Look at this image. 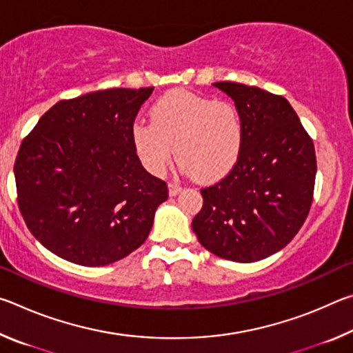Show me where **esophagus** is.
<instances>
[{"instance_id": "obj_1", "label": "esophagus", "mask_w": 353, "mask_h": 353, "mask_svg": "<svg viewBox=\"0 0 353 353\" xmlns=\"http://www.w3.org/2000/svg\"><path fill=\"white\" fill-rule=\"evenodd\" d=\"M168 190H170V194L171 196H176V194H179L182 191V187L179 183H176V182H170L168 183Z\"/></svg>"}]
</instances>
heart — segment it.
Returning a JSON list of instances; mask_svg holds the SVG:
<instances>
[{"label":"heart","mask_w":353,"mask_h":353,"mask_svg":"<svg viewBox=\"0 0 353 353\" xmlns=\"http://www.w3.org/2000/svg\"><path fill=\"white\" fill-rule=\"evenodd\" d=\"M141 165L165 174L174 151L179 168L201 182L229 174L240 159L244 123L234 104L177 90L154 104L151 121L137 119L130 129Z\"/></svg>","instance_id":"heart-1"}]
</instances>
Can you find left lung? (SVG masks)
<instances>
[{
    "instance_id": "8db88e82",
    "label": "left lung",
    "mask_w": 353,
    "mask_h": 353,
    "mask_svg": "<svg viewBox=\"0 0 353 353\" xmlns=\"http://www.w3.org/2000/svg\"><path fill=\"white\" fill-rule=\"evenodd\" d=\"M244 123L236 165L201 190L204 205L191 227L221 259L252 263L279 252L305 223L313 201L316 154L283 97L238 82H214Z\"/></svg>"
}]
</instances>
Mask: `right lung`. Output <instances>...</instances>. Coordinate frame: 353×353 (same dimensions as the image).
<instances>
[{"instance_id":"obj_1","label":"right lung","mask_w":353,"mask_h":353,"mask_svg":"<svg viewBox=\"0 0 353 353\" xmlns=\"http://www.w3.org/2000/svg\"><path fill=\"white\" fill-rule=\"evenodd\" d=\"M152 90L59 101L23 140L14 166L20 212L61 259L105 266L146 241L168 185L143 168L130 129Z\"/></svg>"}]
</instances>
